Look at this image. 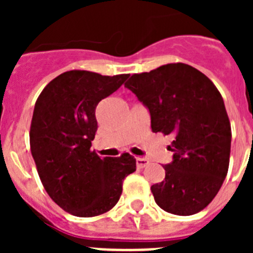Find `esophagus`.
Wrapping results in <instances>:
<instances>
[{
	"instance_id": "34e87169",
	"label": "esophagus",
	"mask_w": 253,
	"mask_h": 253,
	"mask_svg": "<svg viewBox=\"0 0 253 253\" xmlns=\"http://www.w3.org/2000/svg\"><path fill=\"white\" fill-rule=\"evenodd\" d=\"M137 161V167L138 169H143V167H146L148 165V160L147 158H142V157H137L135 158Z\"/></svg>"
}]
</instances>
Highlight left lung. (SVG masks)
I'll return each instance as SVG.
<instances>
[{
    "label": "left lung",
    "instance_id": "8db88e82",
    "mask_svg": "<svg viewBox=\"0 0 253 253\" xmlns=\"http://www.w3.org/2000/svg\"><path fill=\"white\" fill-rule=\"evenodd\" d=\"M148 107L153 133L172 135L173 161L151 190L158 207L193 215L215 198L228 172L232 130L224 101L209 78L185 63L135 73L125 84Z\"/></svg>",
    "mask_w": 253,
    "mask_h": 253
}]
</instances>
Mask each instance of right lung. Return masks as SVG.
<instances>
[{
    "label": "right lung",
    "mask_w": 253,
    "mask_h": 253,
    "mask_svg": "<svg viewBox=\"0 0 253 253\" xmlns=\"http://www.w3.org/2000/svg\"><path fill=\"white\" fill-rule=\"evenodd\" d=\"M128 77L73 69L51 80L35 102L31 154L48 195L72 215L88 218L113 209L123 181L135 171L129 153L100 158L91 151L96 106Z\"/></svg>",
    "instance_id": "add662e5"
}]
</instances>
